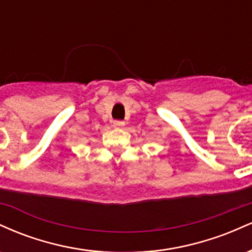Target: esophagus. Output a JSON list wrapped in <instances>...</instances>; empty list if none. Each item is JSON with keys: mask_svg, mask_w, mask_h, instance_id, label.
Listing matches in <instances>:
<instances>
[{"mask_svg": "<svg viewBox=\"0 0 252 252\" xmlns=\"http://www.w3.org/2000/svg\"><path fill=\"white\" fill-rule=\"evenodd\" d=\"M124 126H126V122H123V121H114L115 128H123Z\"/></svg>", "mask_w": 252, "mask_h": 252, "instance_id": "1", "label": "esophagus"}]
</instances>
